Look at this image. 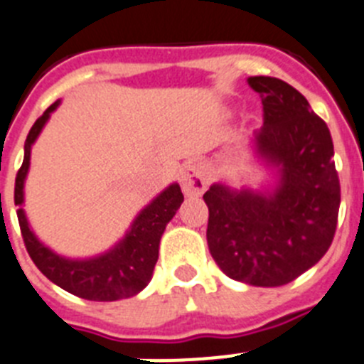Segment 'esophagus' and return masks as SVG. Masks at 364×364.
Wrapping results in <instances>:
<instances>
[{"label": "esophagus", "mask_w": 364, "mask_h": 364, "mask_svg": "<svg viewBox=\"0 0 364 364\" xmlns=\"http://www.w3.org/2000/svg\"><path fill=\"white\" fill-rule=\"evenodd\" d=\"M208 186V172L205 165L198 161L186 163L181 168V188L185 196H201Z\"/></svg>", "instance_id": "obj_1"}]
</instances>
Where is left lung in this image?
Masks as SVG:
<instances>
[{"mask_svg": "<svg viewBox=\"0 0 364 364\" xmlns=\"http://www.w3.org/2000/svg\"><path fill=\"white\" fill-rule=\"evenodd\" d=\"M263 101L264 123L250 137L257 161L274 168L270 188L214 183L206 241L230 279L283 287L326 254L336 234L341 188L326 123L301 92L277 77H248Z\"/></svg>", "mask_w": 364, "mask_h": 364, "instance_id": "1", "label": "left lung"}]
</instances>
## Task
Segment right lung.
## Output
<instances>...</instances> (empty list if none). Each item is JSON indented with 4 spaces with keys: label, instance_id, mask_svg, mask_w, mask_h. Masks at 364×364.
<instances>
[{
    "label": "right lung",
    "instance_id": "1",
    "mask_svg": "<svg viewBox=\"0 0 364 364\" xmlns=\"http://www.w3.org/2000/svg\"><path fill=\"white\" fill-rule=\"evenodd\" d=\"M60 103V100L52 103L43 116L32 125L25 141L23 165L16 176L14 203L18 205V221L25 247L41 274L74 296L88 301H119L137 296L152 279L154 267L158 263L161 235L183 203L181 188L178 183H172L159 192L134 218L127 234L103 254L81 259L67 257L52 250L31 228L23 203L25 181L31 168L32 145Z\"/></svg>",
    "mask_w": 364,
    "mask_h": 364
}]
</instances>
